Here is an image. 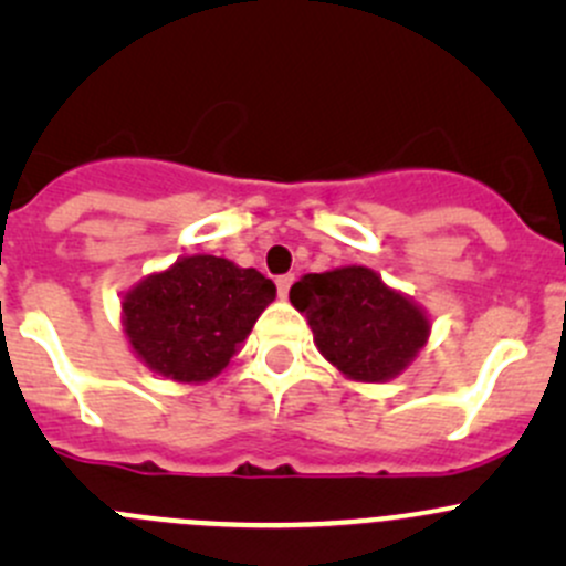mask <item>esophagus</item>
<instances>
[{"instance_id":"1","label":"esophagus","mask_w":566,"mask_h":566,"mask_svg":"<svg viewBox=\"0 0 566 566\" xmlns=\"http://www.w3.org/2000/svg\"><path fill=\"white\" fill-rule=\"evenodd\" d=\"M290 287H293V276H279L276 279V290H279V298H287V293H290Z\"/></svg>"}]
</instances>
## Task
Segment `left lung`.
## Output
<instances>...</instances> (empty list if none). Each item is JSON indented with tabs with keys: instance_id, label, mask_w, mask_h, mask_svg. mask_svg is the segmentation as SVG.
Masks as SVG:
<instances>
[{
	"instance_id": "left-lung-1",
	"label": "left lung",
	"mask_w": 566,
	"mask_h": 566,
	"mask_svg": "<svg viewBox=\"0 0 566 566\" xmlns=\"http://www.w3.org/2000/svg\"><path fill=\"white\" fill-rule=\"evenodd\" d=\"M290 301L310 319L317 350L361 384L397 378L430 336L424 310L364 265L306 273Z\"/></svg>"
}]
</instances>
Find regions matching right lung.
<instances>
[{
  "mask_svg": "<svg viewBox=\"0 0 566 566\" xmlns=\"http://www.w3.org/2000/svg\"><path fill=\"white\" fill-rule=\"evenodd\" d=\"M276 298L254 268L193 254L142 279L123 298V331L136 356L177 384H205L230 364Z\"/></svg>",
  "mask_w": 566,
  "mask_h": 566,
  "instance_id": "add662e5",
  "label": "right lung"
}]
</instances>
